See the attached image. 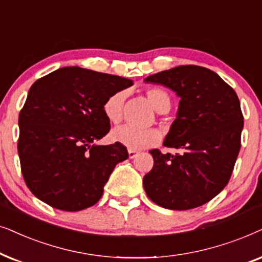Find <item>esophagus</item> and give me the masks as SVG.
<instances>
[{"label": "esophagus", "mask_w": 262, "mask_h": 262, "mask_svg": "<svg viewBox=\"0 0 262 262\" xmlns=\"http://www.w3.org/2000/svg\"><path fill=\"white\" fill-rule=\"evenodd\" d=\"M128 156H129V158L133 159L138 156V152L135 151V149H128Z\"/></svg>", "instance_id": "esophagus-1"}]
</instances>
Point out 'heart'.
Returning a JSON list of instances; mask_svg holds the SVG:
<instances>
[{
    "instance_id": "1",
    "label": "heart",
    "mask_w": 262,
    "mask_h": 262,
    "mask_svg": "<svg viewBox=\"0 0 262 262\" xmlns=\"http://www.w3.org/2000/svg\"><path fill=\"white\" fill-rule=\"evenodd\" d=\"M146 96L158 113H167L171 107V98L163 89L151 87L146 91ZM125 98H127L125 91H117L107 97L104 102V115L111 123L118 124L123 118ZM111 138L117 144L123 145L129 149H144L158 144L162 134L157 129H139L132 125H123L115 129Z\"/></svg>"
}]
</instances>
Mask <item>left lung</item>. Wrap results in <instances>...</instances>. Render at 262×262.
<instances>
[{
  "mask_svg": "<svg viewBox=\"0 0 262 262\" xmlns=\"http://www.w3.org/2000/svg\"><path fill=\"white\" fill-rule=\"evenodd\" d=\"M145 81L162 83L181 98L164 140L181 153L149 151L155 164L142 181L146 194L169 210L201 206L224 189L233 171L243 129L238 97L217 73L200 66H179Z\"/></svg>",
  "mask_w": 262,
  "mask_h": 262,
  "instance_id": "8db88e82",
  "label": "left lung"
}]
</instances>
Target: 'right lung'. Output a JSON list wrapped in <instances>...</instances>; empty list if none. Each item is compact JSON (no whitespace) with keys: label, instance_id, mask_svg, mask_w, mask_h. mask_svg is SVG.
I'll return each instance as SVG.
<instances>
[{"label":"right lung","instance_id":"1","mask_svg":"<svg viewBox=\"0 0 262 262\" xmlns=\"http://www.w3.org/2000/svg\"><path fill=\"white\" fill-rule=\"evenodd\" d=\"M129 79L80 67H64L31 86L19 114V153L26 186L34 196L62 211H81L102 198L125 146H98L109 133L103 105Z\"/></svg>","mask_w":262,"mask_h":262}]
</instances>
